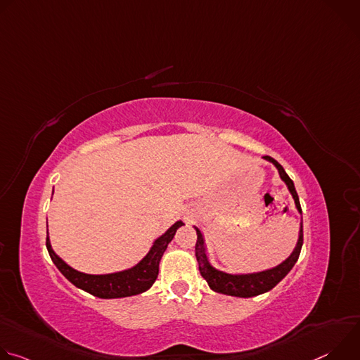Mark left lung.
I'll use <instances>...</instances> for the list:
<instances>
[{
  "mask_svg": "<svg viewBox=\"0 0 360 360\" xmlns=\"http://www.w3.org/2000/svg\"><path fill=\"white\" fill-rule=\"evenodd\" d=\"M264 160L272 162L276 167L281 179L286 184V186H288V189H289V192H290V195L295 200L297 212L302 215L300 202H299V196L296 193L293 181L288 176L283 167L278 161H275L271 157H264ZM193 228H195L196 235H198L196 245H195V255H196V261H198L199 272H200L202 278L208 282V285L212 290H215L218 293L229 295V296H238V297L258 296V295H262V293L274 289L290 272V269L295 266V264L299 258V255H300L302 245H303V226H302V222H300L297 243H296L293 252L290 253L288 259H285L278 266L262 271V272L233 275V274H226V272L218 271L210 264L207 249H205L203 236H202L200 231L196 226H193Z\"/></svg>",
  "mask_w": 360,
  "mask_h": 360,
  "instance_id": "left-lung-1",
  "label": "left lung"
}]
</instances>
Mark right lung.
Segmentation results:
<instances>
[{"label": "right lung", "mask_w": 360, "mask_h": 360, "mask_svg": "<svg viewBox=\"0 0 360 360\" xmlns=\"http://www.w3.org/2000/svg\"><path fill=\"white\" fill-rule=\"evenodd\" d=\"M182 225H184L182 221L175 222L164 235L155 239L149 252L135 266L121 272H115V274L89 275V274L75 271L68 264H65L54 252L48 235H46V249L51 259H53V262L60 269V272L77 288L102 299L127 297V296L139 295L148 290L153 285V282L157 281L162 255L167 250L168 243L174 239L176 229L181 228Z\"/></svg>", "instance_id": "1"}]
</instances>
